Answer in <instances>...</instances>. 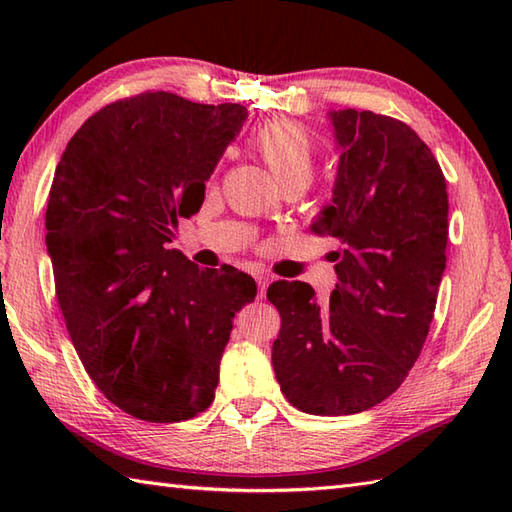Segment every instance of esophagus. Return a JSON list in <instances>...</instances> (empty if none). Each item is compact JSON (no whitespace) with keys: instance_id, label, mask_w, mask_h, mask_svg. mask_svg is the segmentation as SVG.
<instances>
[{"instance_id":"34e87169","label":"esophagus","mask_w":512,"mask_h":512,"mask_svg":"<svg viewBox=\"0 0 512 512\" xmlns=\"http://www.w3.org/2000/svg\"><path fill=\"white\" fill-rule=\"evenodd\" d=\"M255 281H257V286H259V299H264L266 297V288L270 284V277L266 273H257Z\"/></svg>"}]
</instances>
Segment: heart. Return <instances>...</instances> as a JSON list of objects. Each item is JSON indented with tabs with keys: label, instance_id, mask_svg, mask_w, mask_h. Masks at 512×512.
<instances>
[{
	"label": "heart",
	"instance_id": "obj_1",
	"mask_svg": "<svg viewBox=\"0 0 512 512\" xmlns=\"http://www.w3.org/2000/svg\"><path fill=\"white\" fill-rule=\"evenodd\" d=\"M250 145L275 180L286 184L290 180H308L314 167V147L310 136L290 121H273L257 129Z\"/></svg>",
	"mask_w": 512,
	"mask_h": 512
}]
</instances>
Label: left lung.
Instances as JSON below:
<instances>
[{"instance_id":"left-lung-1","label":"left lung","mask_w":512,"mask_h":512,"mask_svg":"<svg viewBox=\"0 0 512 512\" xmlns=\"http://www.w3.org/2000/svg\"><path fill=\"white\" fill-rule=\"evenodd\" d=\"M339 145L332 204L312 231L341 242L339 284L321 306L303 281H275L273 367L292 407L350 416L394 394L418 361L447 268V180L409 125L330 112Z\"/></svg>"}]
</instances>
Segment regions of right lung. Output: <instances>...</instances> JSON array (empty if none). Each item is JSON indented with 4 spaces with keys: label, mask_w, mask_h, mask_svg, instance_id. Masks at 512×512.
Returning <instances> with one entry per match:
<instances>
[{
    "label": "right lung",
    "mask_w": 512,
    "mask_h": 512,
    "mask_svg": "<svg viewBox=\"0 0 512 512\" xmlns=\"http://www.w3.org/2000/svg\"><path fill=\"white\" fill-rule=\"evenodd\" d=\"M246 116L138 94L90 116L54 171L46 246L65 328L94 385L134 418L209 407L235 312L257 295L242 270H200L167 248Z\"/></svg>",
    "instance_id": "right-lung-1"
}]
</instances>
